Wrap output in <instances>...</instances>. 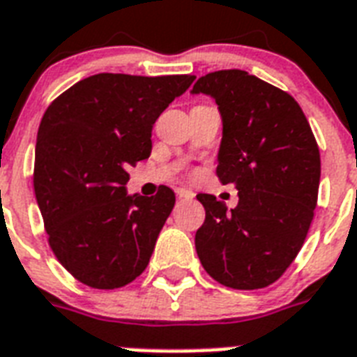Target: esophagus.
Wrapping results in <instances>:
<instances>
[{
	"label": "esophagus",
	"instance_id": "34e87169",
	"mask_svg": "<svg viewBox=\"0 0 357 357\" xmlns=\"http://www.w3.org/2000/svg\"><path fill=\"white\" fill-rule=\"evenodd\" d=\"M176 195L182 199H193L195 197V193L192 190H188V188H176Z\"/></svg>",
	"mask_w": 357,
	"mask_h": 357
}]
</instances>
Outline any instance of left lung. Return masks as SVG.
Returning a JSON list of instances; mask_svg holds the SVG:
<instances>
[{"label": "left lung", "instance_id": "1", "mask_svg": "<svg viewBox=\"0 0 357 357\" xmlns=\"http://www.w3.org/2000/svg\"><path fill=\"white\" fill-rule=\"evenodd\" d=\"M192 93L216 100L223 124L216 175L238 190L231 210L210 193L197 195L206 212L195 233L199 261L231 289L268 287L291 266L313 222L319 145L298 102L245 70L206 74Z\"/></svg>", "mask_w": 357, "mask_h": 357}]
</instances>
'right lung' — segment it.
I'll return each mask as SVG.
<instances>
[{
    "label": "right lung",
    "instance_id": "right-lung-1",
    "mask_svg": "<svg viewBox=\"0 0 357 357\" xmlns=\"http://www.w3.org/2000/svg\"><path fill=\"white\" fill-rule=\"evenodd\" d=\"M193 79L95 74L44 113L35 197L54 255L84 284L119 289L147 268L175 193L160 186L153 197L128 195L126 169L151 156L156 119Z\"/></svg>",
    "mask_w": 357,
    "mask_h": 357
}]
</instances>
